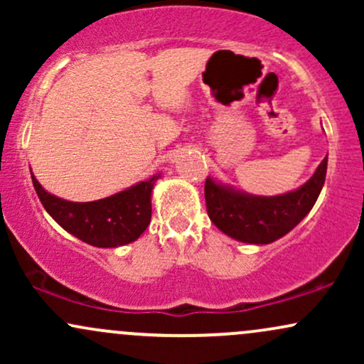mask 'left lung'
<instances>
[{
    "label": "left lung",
    "instance_id": "obj_1",
    "mask_svg": "<svg viewBox=\"0 0 364 364\" xmlns=\"http://www.w3.org/2000/svg\"><path fill=\"white\" fill-rule=\"evenodd\" d=\"M327 174V157L298 190L275 196H257L228 185L205 181L207 214L224 235L241 243L269 245L294 229L311 210Z\"/></svg>",
    "mask_w": 364,
    "mask_h": 364
}]
</instances>
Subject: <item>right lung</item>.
Listing matches in <instances>:
<instances>
[{
    "label": "right lung",
    "mask_w": 364,
    "mask_h": 364,
    "mask_svg": "<svg viewBox=\"0 0 364 364\" xmlns=\"http://www.w3.org/2000/svg\"><path fill=\"white\" fill-rule=\"evenodd\" d=\"M159 178L161 174L95 202H68L58 198L41 186L34 174L32 183L48 214L65 231L97 248H116L133 243L147 229L152 217L150 198L154 183Z\"/></svg>",
    "instance_id": "obj_1"
}]
</instances>
